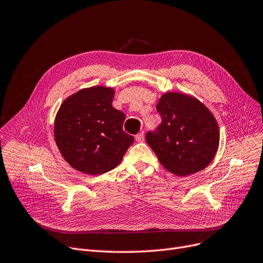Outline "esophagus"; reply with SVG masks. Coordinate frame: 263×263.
<instances>
[{"mask_svg": "<svg viewBox=\"0 0 263 263\" xmlns=\"http://www.w3.org/2000/svg\"><path fill=\"white\" fill-rule=\"evenodd\" d=\"M144 139V132H140L139 134L135 135V140H137V142H143Z\"/></svg>", "mask_w": 263, "mask_h": 263, "instance_id": "34e87169", "label": "esophagus"}]
</instances>
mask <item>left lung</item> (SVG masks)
Returning a JSON list of instances; mask_svg holds the SVG:
<instances>
[{
  "label": "left lung",
  "instance_id": "obj_1",
  "mask_svg": "<svg viewBox=\"0 0 263 263\" xmlns=\"http://www.w3.org/2000/svg\"><path fill=\"white\" fill-rule=\"evenodd\" d=\"M156 109L161 123L146 133V142L163 168L180 177L205 169L215 158L220 141L211 111L195 97L177 92L163 94Z\"/></svg>",
  "mask_w": 263,
  "mask_h": 263
}]
</instances>
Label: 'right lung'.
Here are the masks:
<instances>
[{
  "mask_svg": "<svg viewBox=\"0 0 263 263\" xmlns=\"http://www.w3.org/2000/svg\"><path fill=\"white\" fill-rule=\"evenodd\" d=\"M115 91L92 86L70 95L56 115L54 137L70 166L86 174H103L116 168L134 138L122 130L125 116L111 103Z\"/></svg>",
  "mask_w": 263,
  "mask_h": 263,
  "instance_id": "1",
  "label": "right lung"
}]
</instances>
